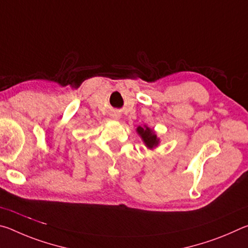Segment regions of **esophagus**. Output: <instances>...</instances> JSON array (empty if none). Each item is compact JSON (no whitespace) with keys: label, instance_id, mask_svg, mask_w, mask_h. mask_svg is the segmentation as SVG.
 Returning a JSON list of instances; mask_svg holds the SVG:
<instances>
[{"label":"esophagus","instance_id":"34e87169","mask_svg":"<svg viewBox=\"0 0 248 248\" xmlns=\"http://www.w3.org/2000/svg\"><path fill=\"white\" fill-rule=\"evenodd\" d=\"M112 118L116 119V120H118L120 118V115L119 114H115L114 116H112Z\"/></svg>","mask_w":248,"mask_h":248}]
</instances>
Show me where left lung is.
I'll list each match as a JSON object with an SVG mask.
<instances>
[{"instance_id": "1", "label": "left lung", "mask_w": 248, "mask_h": 248, "mask_svg": "<svg viewBox=\"0 0 248 248\" xmlns=\"http://www.w3.org/2000/svg\"><path fill=\"white\" fill-rule=\"evenodd\" d=\"M137 133L139 134L142 141H143L144 145L149 150L157 148V145L159 144V138H157L156 133H155L153 129H151L146 124H144L143 127L139 125V127L137 128Z\"/></svg>"}]
</instances>
